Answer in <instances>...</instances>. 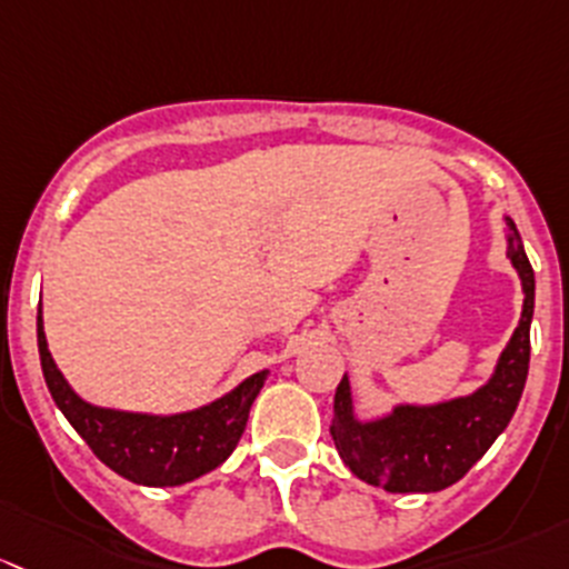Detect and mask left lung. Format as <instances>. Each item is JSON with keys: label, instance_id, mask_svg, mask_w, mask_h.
<instances>
[{"label": "left lung", "instance_id": "left-lung-1", "mask_svg": "<svg viewBox=\"0 0 569 569\" xmlns=\"http://www.w3.org/2000/svg\"><path fill=\"white\" fill-rule=\"evenodd\" d=\"M507 257L523 282V315L493 378L482 389L438 406H397L383 419L359 421L353 416L348 375L339 380L331 438L345 466L375 488L389 493H436L449 488L466 477L512 419L529 375L535 271L512 219H507Z\"/></svg>", "mask_w": 569, "mask_h": 569}]
</instances>
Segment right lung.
Listing matches in <instances>:
<instances>
[{
    "label": "right lung",
    "instance_id": "1",
    "mask_svg": "<svg viewBox=\"0 0 569 569\" xmlns=\"http://www.w3.org/2000/svg\"><path fill=\"white\" fill-rule=\"evenodd\" d=\"M38 350L46 386L73 430L111 471L148 488L186 485L230 458L246 430L251 402L260 395L268 375L266 370L251 375L230 395L189 413H126L90 406L70 389L49 353L40 309Z\"/></svg>",
    "mask_w": 569,
    "mask_h": 569
}]
</instances>
